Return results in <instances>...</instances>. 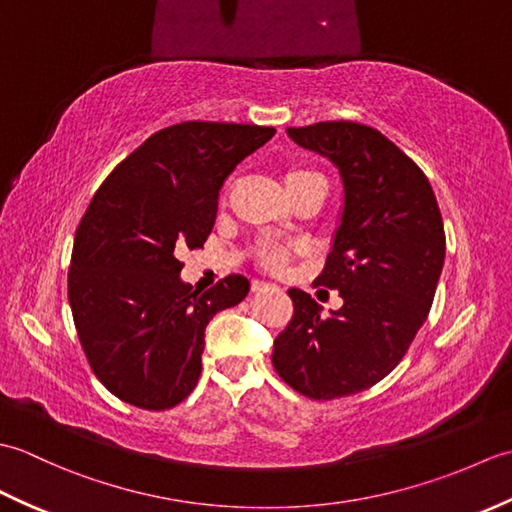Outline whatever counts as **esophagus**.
Here are the masks:
<instances>
[{
    "mask_svg": "<svg viewBox=\"0 0 512 512\" xmlns=\"http://www.w3.org/2000/svg\"><path fill=\"white\" fill-rule=\"evenodd\" d=\"M268 288H273V284H266V281H259V279H255L253 284H250V290H253V292H262V290H268Z\"/></svg>",
    "mask_w": 512,
    "mask_h": 512,
    "instance_id": "obj_1",
    "label": "esophagus"
}]
</instances>
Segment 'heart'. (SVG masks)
<instances>
[{"label":"heart","mask_w":512,"mask_h":512,"mask_svg":"<svg viewBox=\"0 0 512 512\" xmlns=\"http://www.w3.org/2000/svg\"><path fill=\"white\" fill-rule=\"evenodd\" d=\"M312 180H323V176H321V173H317V171H310V169H290L286 173L284 184H286V191H292V189L301 187V184L312 182ZM286 259H288V250L286 248L273 246V244H268V246L262 248V264L266 268H273V270L284 268Z\"/></svg>","instance_id":"1"}]
</instances>
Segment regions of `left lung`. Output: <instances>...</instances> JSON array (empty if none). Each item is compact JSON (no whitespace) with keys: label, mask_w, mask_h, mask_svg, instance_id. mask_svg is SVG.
Wrapping results in <instances>:
<instances>
[{"label":"left lung","mask_w":512,"mask_h":512,"mask_svg":"<svg viewBox=\"0 0 512 512\" xmlns=\"http://www.w3.org/2000/svg\"><path fill=\"white\" fill-rule=\"evenodd\" d=\"M303 149L330 158L343 180V213L319 284L339 290L323 317L308 292L275 339L284 383L314 400L352 396L394 369L427 321L444 264V224L427 176L374 127L325 121L288 127Z\"/></svg>","instance_id":"left-lung-1"}]
</instances>
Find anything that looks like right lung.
<instances>
[{"instance_id":"right-lung-1","label":"right lung","mask_w":512,"mask_h":512,"mask_svg":"<svg viewBox=\"0 0 512 512\" xmlns=\"http://www.w3.org/2000/svg\"><path fill=\"white\" fill-rule=\"evenodd\" d=\"M273 136L259 125H171L94 193L74 235L68 299L92 372L116 398L162 411L198 385L206 325L250 284L228 275L200 295L180 279V253L204 246L224 180Z\"/></svg>"}]
</instances>
